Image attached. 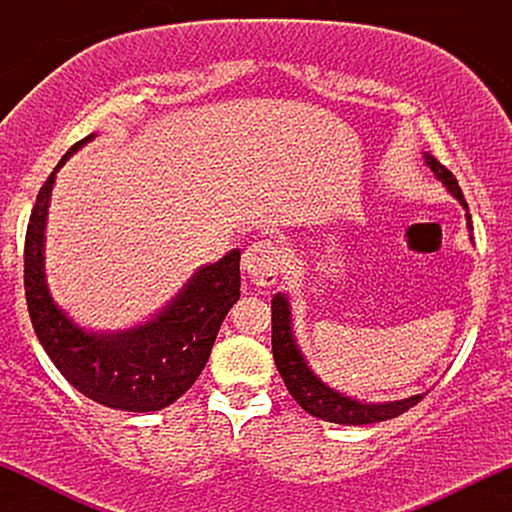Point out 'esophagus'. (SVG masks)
<instances>
[{
	"label": "esophagus",
	"instance_id": "esophagus-1",
	"mask_svg": "<svg viewBox=\"0 0 512 512\" xmlns=\"http://www.w3.org/2000/svg\"><path fill=\"white\" fill-rule=\"evenodd\" d=\"M281 267V252L272 240H257L243 252V272L250 284L272 286Z\"/></svg>",
	"mask_w": 512,
	"mask_h": 512
}]
</instances>
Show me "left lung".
Instances as JSON below:
<instances>
[{
    "label": "left lung",
    "instance_id": "8db88e82",
    "mask_svg": "<svg viewBox=\"0 0 512 512\" xmlns=\"http://www.w3.org/2000/svg\"><path fill=\"white\" fill-rule=\"evenodd\" d=\"M424 161L426 166L433 170V175L443 182L445 190L462 204L464 216H467V228L469 233H472V216H469V207L467 202H464L455 175H452L445 166H440L431 154H424ZM272 354L276 368H279V375L284 378L286 390H289L291 397L301 404V409L322 421H332V424H378V421L395 419V416L404 414V411L424 399V395H411L407 399H395V402H361V399L344 395V392L327 385L325 380L317 378L313 368L308 366V361H305V356L301 354V349H298L296 337H293L291 305L284 293H276L272 298Z\"/></svg>",
    "mask_w": 512,
    "mask_h": 512
}]
</instances>
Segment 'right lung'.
I'll return each instance as SVG.
<instances>
[{"mask_svg":"<svg viewBox=\"0 0 512 512\" xmlns=\"http://www.w3.org/2000/svg\"><path fill=\"white\" fill-rule=\"evenodd\" d=\"M91 139L96 134L62 156L35 199L23 248L28 315L45 354L81 395L110 409L158 411L185 395L207 366L223 317L240 298V250L199 267L142 325L98 332L74 322L45 281V223L57 170Z\"/></svg>","mask_w":512,"mask_h":512,"instance_id":"1","label":"right lung"}]
</instances>
